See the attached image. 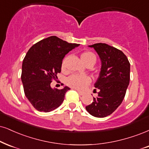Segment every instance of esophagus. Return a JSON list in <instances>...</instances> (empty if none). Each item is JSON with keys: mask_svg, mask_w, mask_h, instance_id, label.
Returning <instances> with one entry per match:
<instances>
[{"mask_svg": "<svg viewBox=\"0 0 149 149\" xmlns=\"http://www.w3.org/2000/svg\"><path fill=\"white\" fill-rule=\"evenodd\" d=\"M77 92H78V93H79V94L80 95H84V92H81V91H77Z\"/></svg>", "mask_w": 149, "mask_h": 149, "instance_id": "obj_1", "label": "esophagus"}]
</instances>
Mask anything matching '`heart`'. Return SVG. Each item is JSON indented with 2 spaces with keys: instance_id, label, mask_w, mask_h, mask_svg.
Masks as SVG:
<instances>
[{
  "instance_id": "obj_1",
  "label": "heart",
  "mask_w": 149,
  "mask_h": 149,
  "mask_svg": "<svg viewBox=\"0 0 149 149\" xmlns=\"http://www.w3.org/2000/svg\"><path fill=\"white\" fill-rule=\"evenodd\" d=\"M81 58L83 63L85 65H88L89 63H92L94 65L96 62V56L91 52H84L81 54ZM65 63L66 58H64L62 61L61 69L62 70H65ZM91 82V78L86 75H78V74H72L68 78L67 84L70 87L77 90H83Z\"/></svg>"
}]
</instances>
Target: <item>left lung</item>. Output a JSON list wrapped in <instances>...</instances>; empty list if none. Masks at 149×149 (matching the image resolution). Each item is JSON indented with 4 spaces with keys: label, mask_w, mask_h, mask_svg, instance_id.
<instances>
[{
    "label": "left lung",
    "mask_w": 149,
    "mask_h": 149,
    "mask_svg": "<svg viewBox=\"0 0 149 149\" xmlns=\"http://www.w3.org/2000/svg\"><path fill=\"white\" fill-rule=\"evenodd\" d=\"M97 52L102 61L100 76L95 87L100 90L86 109L93 116L105 117L113 113L122 104L130 81V63L119 49L99 43L89 45Z\"/></svg>",
    "instance_id": "1"
}]
</instances>
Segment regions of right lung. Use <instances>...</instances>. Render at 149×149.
Returning <instances> with one entry per match:
<instances>
[{
    "label": "right lung",
    "instance_id": "right-lung-1",
    "mask_svg": "<svg viewBox=\"0 0 149 149\" xmlns=\"http://www.w3.org/2000/svg\"><path fill=\"white\" fill-rule=\"evenodd\" d=\"M79 45L52 36L35 43L27 52L22 64L21 81L25 96L37 111L50 112L63 102L70 88L53 89L50 84L61 71L65 54Z\"/></svg>",
    "mask_w": 149,
    "mask_h": 149
}]
</instances>
